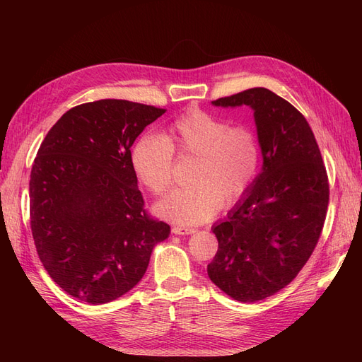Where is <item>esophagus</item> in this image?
Returning a JSON list of instances; mask_svg holds the SVG:
<instances>
[{"label": "esophagus", "mask_w": 362, "mask_h": 362, "mask_svg": "<svg viewBox=\"0 0 362 362\" xmlns=\"http://www.w3.org/2000/svg\"><path fill=\"white\" fill-rule=\"evenodd\" d=\"M172 233L177 234V235H190V234L196 233V229L194 228H189V226H173L172 228Z\"/></svg>", "instance_id": "esophagus-1"}]
</instances>
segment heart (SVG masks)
Returning a JSON list of instances; mask_svg holds the SVG:
<instances>
[{"mask_svg":"<svg viewBox=\"0 0 362 362\" xmlns=\"http://www.w3.org/2000/svg\"><path fill=\"white\" fill-rule=\"evenodd\" d=\"M160 136L141 137L133 148L134 170L154 194H164L173 182L175 152L194 157L190 184L173 190L158 204V213L181 225H198L213 218L249 192L261 163L257 131L247 125L204 110L181 115Z\"/></svg>","mask_w":362,"mask_h":362,"instance_id":"1","label":"heart"}]
</instances>
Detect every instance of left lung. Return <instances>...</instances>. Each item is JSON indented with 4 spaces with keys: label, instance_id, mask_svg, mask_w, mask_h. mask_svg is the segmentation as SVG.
Masks as SVG:
<instances>
[{
    "label": "left lung",
    "instance_id": "left-lung-1",
    "mask_svg": "<svg viewBox=\"0 0 362 362\" xmlns=\"http://www.w3.org/2000/svg\"><path fill=\"white\" fill-rule=\"evenodd\" d=\"M217 107L254 110L262 170L249 192L213 226L218 249L206 272L240 302L282 290L310 259L325 225L329 182L303 115L264 87L218 98Z\"/></svg>",
    "mask_w": 362,
    "mask_h": 362
}]
</instances>
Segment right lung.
Masks as SVG:
<instances>
[{
  "label": "right lung",
  "mask_w": 362,
  "mask_h": 362,
  "mask_svg": "<svg viewBox=\"0 0 362 362\" xmlns=\"http://www.w3.org/2000/svg\"><path fill=\"white\" fill-rule=\"evenodd\" d=\"M166 113L125 100L71 108L48 131L30 175V225L37 255L72 298L112 302L144 278L170 226L145 210L131 146Z\"/></svg>",
  "instance_id": "add662e5"
}]
</instances>
